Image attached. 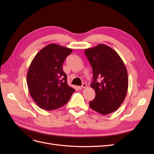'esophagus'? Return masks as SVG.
Returning a JSON list of instances; mask_svg holds the SVG:
<instances>
[{"label": "esophagus", "instance_id": "esophagus-1", "mask_svg": "<svg viewBox=\"0 0 154 154\" xmlns=\"http://www.w3.org/2000/svg\"><path fill=\"white\" fill-rule=\"evenodd\" d=\"M86 87H87V84H86V83H83L82 85V86H79L78 88H79V89H82V88H85Z\"/></svg>", "mask_w": 154, "mask_h": 154}]
</instances>
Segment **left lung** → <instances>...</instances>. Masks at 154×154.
Wrapping results in <instances>:
<instances>
[{"label":"left lung","instance_id":"left-lung-1","mask_svg":"<svg viewBox=\"0 0 154 154\" xmlns=\"http://www.w3.org/2000/svg\"><path fill=\"white\" fill-rule=\"evenodd\" d=\"M84 52L92 68L91 86L96 92L89 106L103 115L113 112L122 104L128 91V74L123 60L105 44L86 49Z\"/></svg>","mask_w":154,"mask_h":154}]
</instances>
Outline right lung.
<instances>
[{
	"label": "right lung",
	"instance_id": "obj_1",
	"mask_svg": "<svg viewBox=\"0 0 154 154\" xmlns=\"http://www.w3.org/2000/svg\"><path fill=\"white\" fill-rule=\"evenodd\" d=\"M72 49L51 44L36 54L27 74L29 94L40 108L52 110L69 101L75 89L69 87L62 65Z\"/></svg>",
	"mask_w": 154,
	"mask_h": 154
}]
</instances>
